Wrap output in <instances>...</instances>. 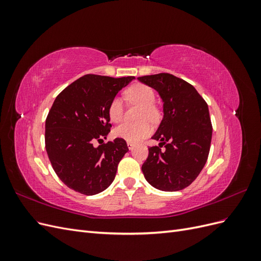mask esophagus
<instances>
[{
	"label": "esophagus",
	"instance_id": "34e87169",
	"mask_svg": "<svg viewBox=\"0 0 261 261\" xmlns=\"http://www.w3.org/2000/svg\"><path fill=\"white\" fill-rule=\"evenodd\" d=\"M127 146H128V149H129V150H133L134 147H135V144H134V143H129V141H127Z\"/></svg>",
	"mask_w": 261,
	"mask_h": 261
}]
</instances>
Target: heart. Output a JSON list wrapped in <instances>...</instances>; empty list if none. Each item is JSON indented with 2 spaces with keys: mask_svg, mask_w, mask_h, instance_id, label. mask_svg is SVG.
I'll return each mask as SVG.
<instances>
[{
  "mask_svg": "<svg viewBox=\"0 0 261 261\" xmlns=\"http://www.w3.org/2000/svg\"><path fill=\"white\" fill-rule=\"evenodd\" d=\"M125 98L134 103L141 106L138 123H123L114 128L113 135L129 143H138L141 139L148 137L152 133V126L147 120L156 121L159 117V111L153 105L154 91L149 86L144 84H134L124 92ZM110 120L113 123H118L123 118V103L120 98H113L108 108Z\"/></svg>",
  "mask_w": 261,
  "mask_h": 261,
  "instance_id": "1",
  "label": "heart"
}]
</instances>
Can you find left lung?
<instances>
[{
    "instance_id": "obj_1",
    "label": "left lung",
    "mask_w": 261,
    "mask_h": 261,
    "mask_svg": "<svg viewBox=\"0 0 261 261\" xmlns=\"http://www.w3.org/2000/svg\"><path fill=\"white\" fill-rule=\"evenodd\" d=\"M158 91L163 102V118L141 167L148 183L164 192L191 185L207 162L212 125L207 102L194 86L168 73L138 77ZM165 146L166 149L161 150Z\"/></svg>"
}]
</instances>
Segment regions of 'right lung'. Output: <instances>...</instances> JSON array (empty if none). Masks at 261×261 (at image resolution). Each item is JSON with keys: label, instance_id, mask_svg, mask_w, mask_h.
<instances>
[{"label": "right lung", "instance_id": "add662e5", "mask_svg": "<svg viewBox=\"0 0 261 261\" xmlns=\"http://www.w3.org/2000/svg\"><path fill=\"white\" fill-rule=\"evenodd\" d=\"M135 77L85 75L55 98L45 120V149L54 172L70 189L84 195L103 192L128 151L126 141H103L111 124L110 102Z\"/></svg>", "mask_w": 261, "mask_h": 261}]
</instances>
